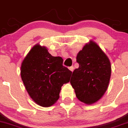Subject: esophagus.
I'll use <instances>...</instances> for the list:
<instances>
[{
	"label": "esophagus",
	"instance_id": "obj_1",
	"mask_svg": "<svg viewBox=\"0 0 128 128\" xmlns=\"http://www.w3.org/2000/svg\"><path fill=\"white\" fill-rule=\"evenodd\" d=\"M69 69H70V71H71L72 72V71H73V70H74V67L71 66V67H70V68H69Z\"/></svg>",
	"mask_w": 128,
	"mask_h": 128
}]
</instances>
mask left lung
Listing matches in <instances>:
<instances>
[{
    "label": "left lung",
    "mask_w": 128,
    "mask_h": 128,
    "mask_svg": "<svg viewBox=\"0 0 128 128\" xmlns=\"http://www.w3.org/2000/svg\"><path fill=\"white\" fill-rule=\"evenodd\" d=\"M79 68L72 72L70 83L80 101L90 104L104 95L111 76V65L105 54L93 41L77 55Z\"/></svg>",
    "instance_id": "obj_1"
}]
</instances>
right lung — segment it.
<instances>
[{
  "mask_svg": "<svg viewBox=\"0 0 128 128\" xmlns=\"http://www.w3.org/2000/svg\"><path fill=\"white\" fill-rule=\"evenodd\" d=\"M60 57H53L45 47L34 46L23 60L21 77L30 98L40 106L48 107L59 98L64 84L72 72L64 66Z\"/></svg>",
  "mask_w": 128,
  "mask_h": 128,
  "instance_id": "right-lung-1",
  "label": "right lung"
}]
</instances>
